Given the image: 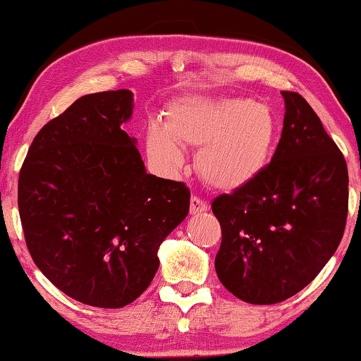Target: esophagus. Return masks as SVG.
<instances>
[{
  "mask_svg": "<svg viewBox=\"0 0 361 361\" xmlns=\"http://www.w3.org/2000/svg\"><path fill=\"white\" fill-rule=\"evenodd\" d=\"M209 210V204L205 200H202L200 197H192L190 199V214L192 215H199L202 212Z\"/></svg>",
  "mask_w": 361,
  "mask_h": 361,
  "instance_id": "34e87169",
  "label": "esophagus"
}]
</instances>
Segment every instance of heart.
<instances>
[{"label": "heart", "instance_id": "heart-1", "mask_svg": "<svg viewBox=\"0 0 361 361\" xmlns=\"http://www.w3.org/2000/svg\"><path fill=\"white\" fill-rule=\"evenodd\" d=\"M279 125L273 110L253 98L189 95L167 108L164 125L152 121L146 151L166 176L184 166L180 146L199 147L197 171L214 189L235 190L255 180L269 164Z\"/></svg>", "mask_w": 361, "mask_h": 361}]
</instances>
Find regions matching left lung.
Wrapping results in <instances>:
<instances>
[{"label": "left lung", "mask_w": 361, "mask_h": 361, "mask_svg": "<svg viewBox=\"0 0 361 361\" xmlns=\"http://www.w3.org/2000/svg\"><path fill=\"white\" fill-rule=\"evenodd\" d=\"M266 169L212 202L221 226L220 283L250 304L293 298L332 258L348 214V171L312 106L295 92Z\"/></svg>", "instance_id": "8db88e82"}]
</instances>
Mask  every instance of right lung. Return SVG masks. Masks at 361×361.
<instances>
[{
  "label": "right lung",
  "instance_id": "1",
  "mask_svg": "<svg viewBox=\"0 0 361 361\" xmlns=\"http://www.w3.org/2000/svg\"><path fill=\"white\" fill-rule=\"evenodd\" d=\"M130 90L80 97L42 126L18 182L29 253L68 298L103 309L131 304L159 268L157 250L189 214L184 182L147 174Z\"/></svg>",
  "mask_w": 361,
  "mask_h": 361
}]
</instances>
